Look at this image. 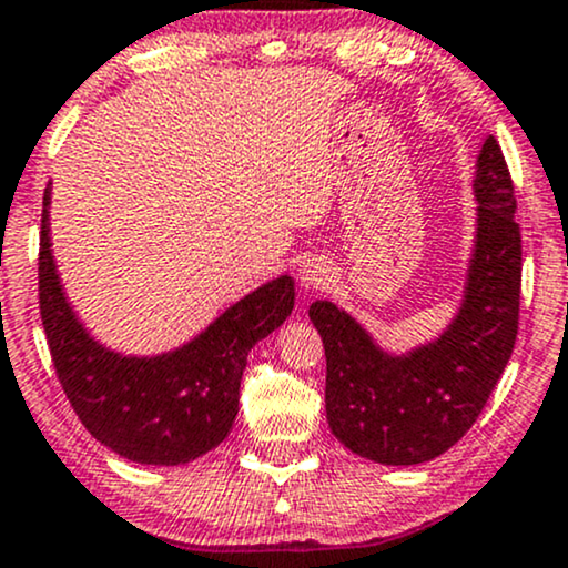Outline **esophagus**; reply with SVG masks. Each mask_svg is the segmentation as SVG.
I'll return each mask as SVG.
<instances>
[{"label": "esophagus", "instance_id": "34e87169", "mask_svg": "<svg viewBox=\"0 0 568 568\" xmlns=\"http://www.w3.org/2000/svg\"><path fill=\"white\" fill-rule=\"evenodd\" d=\"M332 282H334V271L326 261L313 257V261H305L300 265V286H303L305 292H321Z\"/></svg>", "mask_w": 568, "mask_h": 568}]
</instances>
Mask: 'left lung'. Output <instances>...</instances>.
Here are the masks:
<instances>
[{
  "instance_id": "8db88e82",
  "label": "left lung",
  "mask_w": 568,
  "mask_h": 568,
  "mask_svg": "<svg viewBox=\"0 0 568 568\" xmlns=\"http://www.w3.org/2000/svg\"><path fill=\"white\" fill-rule=\"evenodd\" d=\"M477 240L458 313L434 342L389 355L328 300L307 311L326 349V418L361 458L416 466L458 443L506 371L519 332L521 231L506 158L487 136L477 158Z\"/></svg>"
}]
</instances>
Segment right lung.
Returning <instances> with one entry per match:
<instances>
[{
  "label": "right lung",
  "instance_id": "1",
  "mask_svg": "<svg viewBox=\"0 0 568 568\" xmlns=\"http://www.w3.org/2000/svg\"><path fill=\"white\" fill-rule=\"evenodd\" d=\"M49 197L47 186L39 307L54 371L75 416L104 447L144 466H181L219 447L240 410L250 349L295 307L292 276L257 286L171 353L121 355L91 337L62 292L49 240Z\"/></svg>",
  "mask_w": 568,
  "mask_h": 568
}]
</instances>
